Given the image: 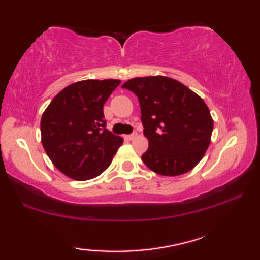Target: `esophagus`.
<instances>
[{"label": "esophagus", "instance_id": "obj_1", "mask_svg": "<svg viewBox=\"0 0 260 260\" xmlns=\"http://www.w3.org/2000/svg\"><path fill=\"white\" fill-rule=\"evenodd\" d=\"M137 133H134V134H131V135H127V136H125L127 139H134V138H136L137 137Z\"/></svg>", "mask_w": 260, "mask_h": 260}]
</instances>
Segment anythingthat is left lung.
<instances>
[{
	"label": "left lung",
	"mask_w": 260,
	"mask_h": 260,
	"mask_svg": "<svg viewBox=\"0 0 260 260\" xmlns=\"http://www.w3.org/2000/svg\"><path fill=\"white\" fill-rule=\"evenodd\" d=\"M122 88L138 97L149 148L142 160L163 176L186 174L208 150L213 119L208 105L180 82L165 76L136 77Z\"/></svg>",
	"instance_id": "1"
}]
</instances>
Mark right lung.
I'll return each instance as SVG.
<instances>
[{
  "mask_svg": "<svg viewBox=\"0 0 260 260\" xmlns=\"http://www.w3.org/2000/svg\"><path fill=\"white\" fill-rule=\"evenodd\" d=\"M119 80H85L54 97L41 119L42 144L52 164L76 180L100 176L123 138L105 129L103 105Z\"/></svg>",
  "mask_w": 260,
  "mask_h": 260,
  "instance_id": "obj_1",
  "label": "right lung"
}]
</instances>
